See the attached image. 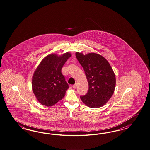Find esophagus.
Returning <instances> with one entry per match:
<instances>
[{
  "label": "esophagus",
  "instance_id": "1",
  "mask_svg": "<svg viewBox=\"0 0 150 150\" xmlns=\"http://www.w3.org/2000/svg\"><path fill=\"white\" fill-rule=\"evenodd\" d=\"M72 88H77V84L76 83V84L73 85H72Z\"/></svg>",
  "mask_w": 150,
  "mask_h": 150
}]
</instances>
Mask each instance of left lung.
I'll list each match as a JSON object with an SVG mask.
<instances>
[{"label": "left lung", "mask_w": 150, "mask_h": 150, "mask_svg": "<svg viewBox=\"0 0 150 150\" xmlns=\"http://www.w3.org/2000/svg\"><path fill=\"white\" fill-rule=\"evenodd\" d=\"M76 56L83 67L88 84V91L80 96L81 100L88 107H102L111 98L115 88L113 70L107 60L99 54L76 52Z\"/></svg>", "instance_id": "8db88e82"}]
</instances>
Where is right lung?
<instances>
[{
	"mask_svg": "<svg viewBox=\"0 0 150 150\" xmlns=\"http://www.w3.org/2000/svg\"><path fill=\"white\" fill-rule=\"evenodd\" d=\"M71 57L69 52L60 56L50 54L35 71L32 88L37 100L42 105L52 106L64 97L69 86L62 74V69Z\"/></svg>",
	"mask_w": 150,
	"mask_h": 150,
	"instance_id": "right-lung-1",
	"label": "right lung"
}]
</instances>
